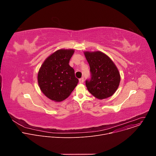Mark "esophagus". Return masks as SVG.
<instances>
[{"label":"esophagus","mask_w":156,"mask_h":156,"mask_svg":"<svg viewBox=\"0 0 156 156\" xmlns=\"http://www.w3.org/2000/svg\"><path fill=\"white\" fill-rule=\"evenodd\" d=\"M79 82H80V83H83V82H84V78H80V79H79Z\"/></svg>","instance_id":"1"}]
</instances>
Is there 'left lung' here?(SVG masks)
<instances>
[{"instance_id":"left-lung-1","label":"left lung","mask_w":156,"mask_h":156,"mask_svg":"<svg viewBox=\"0 0 156 156\" xmlns=\"http://www.w3.org/2000/svg\"><path fill=\"white\" fill-rule=\"evenodd\" d=\"M90 65L91 78L86 80L87 90L95 98L103 99L112 96L119 86L120 73L107 55L100 52H85Z\"/></svg>"}]
</instances>
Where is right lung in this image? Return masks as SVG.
Instances as JSON below:
<instances>
[{
    "mask_svg": "<svg viewBox=\"0 0 156 156\" xmlns=\"http://www.w3.org/2000/svg\"><path fill=\"white\" fill-rule=\"evenodd\" d=\"M73 49L58 50L44 62L37 75L39 87L49 99L60 102L67 98L78 83L69 65Z\"/></svg>",
    "mask_w": 156,
    "mask_h": 156,
    "instance_id": "obj_1",
    "label": "right lung"
}]
</instances>
